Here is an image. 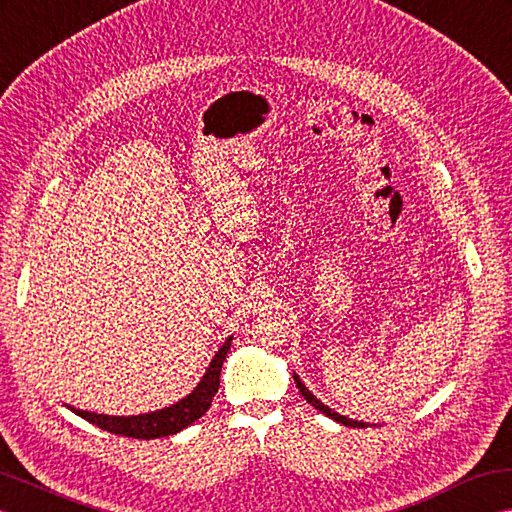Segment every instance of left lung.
<instances>
[{"label": "left lung", "mask_w": 512, "mask_h": 512, "mask_svg": "<svg viewBox=\"0 0 512 512\" xmlns=\"http://www.w3.org/2000/svg\"><path fill=\"white\" fill-rule=\"evenodd\" d=\"M294 381H296V387H298V391L303 393V398L311 404V406H316V409L320 411V413H324L326 417H331V419H335V422H339V424H344V426H350V428H368L370 424H365V422H357V419H348V417H344V415H339V413H335L333 409H329V406L326 404H322L316 396H313V393L305 387V383L300 381V378L294 374Z\"/></svg>", "instance_id": "obj_1"}]
</instances>
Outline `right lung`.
<instances>
[{
	"instance_id": "add662e5",
	"label": "right lung",
	"mask_w": 512,
	"mask_h": 512,
	"mask_svg": "<svg viewBox=\"0 0 512 512\" xmlns=\"http://www.w3.org/2000/svg\"><path fill=\"white\" fill-rule=\"evenodd\" d=\"M231 339L233 337H229L227 342L220 346L216 357L212 359L209 368L205 370L201 383L192 389V393H188V396L181 398L179 402L166 406V409L144 413V415H129V417L90 413V411L73 409V406H69V409L75 415L86 419V422L95 424L108 432H114V435H123V437H131V439H157V437L177 435L179 430H183L192 422H196L199 417H203L209 406H212V400H214L218 385H220L222 361L227 359V352L231 348Z\"/></svg>"
}]
</instances>
